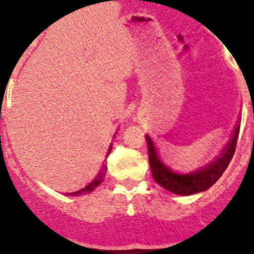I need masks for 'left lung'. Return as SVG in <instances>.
I'll use <instances>...</instances> for the list:
<instances>
[{
	"mask_svg": "<svg viewBox=\"0 0 254 254\" xmlns=\"http://www.w3.org/2000/svg\"><path fill=\"white\" fill-rule=\"evenodd\" d=\"M239 130H240V125L236 127L230 143L227 145V147L224 148L223 152L218 156V159L214 160L207 167H205L203 170H199L198 172H194V174L190 175L175 174L168 167L164 166L160 162L151 138L146 135V142H147L148 150V162H150V168H151V174L152 177H154V180L160 187H163L167 190L172 191V193H176V194L189 195L209 189L223 175V172L226 171L228 164H230L231 159H232V156L235 154V150H236Z\"/></svg>",
	"mask_w": 254,
	"mask_h": 254,
	"instance_id": "left-lung-1",
	"label": "left lung"
}]
</instances>
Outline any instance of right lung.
I'll return each instance as SVG.
<instances>
[{
	"label": "right lung",
	"mask_w": 254,
	"mask_h": 254,
	"mask_svg": "<svg viewBox=\"0 0 254 254\" xmlns=\"http://www.w3.org/2000/svg\"><path fill=\"white\" fill-rule=\"evenodd\" d=\"M111 150H112V146H111V147H109V150H108V155H109V154H111ZM106 172H107V167L104 166V167H103L102 172H100V174H99L98 176L95 177L94 181H91V183H90V184H88L87 187H84L83 189H82V190L75 191V193H74V194H75V195L79 194L80 191H83V193H90V191L94 190L95 188L99 187V185L102 184V181L104 180V177H106Z\"/></svg>",
	"instance_id": "1"
}]
</instances>
